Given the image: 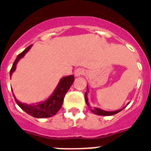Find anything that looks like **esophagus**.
<instances>
[{
  "label": "esophagus",
  "mask_w": 151,
  "mask_h": 151,
  "mask_svg": "<svg viewBox=\"0 0 151 151\" xmlns=\"http://www.w3.org/2000/svg\"><path fill=\"white\" fill-rule=\"evenodd\" d=\"M84 73H85V70L83 69V68H77L74 70V76L75 77H80V76L84 74Z\"/></svg>",
  "instance_id": "esophagus-1"
}]
</instances>
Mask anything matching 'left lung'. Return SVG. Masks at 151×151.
Returning <instances> with one entry per match:
<instances>
[{"instance_id": "left-lung-1", "label": "left lung", "mask_w": 151, "mask_h": 151, "mask_svg": "<svg viewBox=\"0 0 151 151\" xmlns=\"http://www.w3.org/2000/svg\"><path fill=\"white\" fill-rule=\"evenodd\" d=\"M87 92H88V87L87 86V91H86L85 93V101H86V104L89 107L90 110H91L93 114H97V115H102V116H111V115H114V114H116L117 113H119L120 111H121L124 108H122L121 110H118V111H104V110H101L100 108H97V107H91V106L89 105V103H88V100H87Z\"/></svg>"}]
</instances>
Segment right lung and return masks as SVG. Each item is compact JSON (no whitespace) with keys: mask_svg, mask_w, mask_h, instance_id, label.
<instances>
[{"mask_svg":"<svg viewBox=\"0 0 151 151\" xmlns=\"http://www.w3.org/2000/svg\"><path fill=\"white\" fill-rule=\"evenodd\" d=\"M30 47H31V45L27 47L24 51L17 55V58L14 62L13 66L10 70V75H12L13 72L16 69V65H17V62L21 58L24 56L25 54L30 50ZM73 81H74L73 75H69L61 78L58 85L57 86L56 89L54 90V93L50 95L49 98L45 101H43L41 103H38L37 104L31 105L23 104L15 98L14 95V97L19 107L30 116L37 117V118L50 117V116L56 114L58 111L60 109L62 104H63L64 96L70 87V86L72 85V83H73Z\"/></svg>","mask_w":151,"mask_h":151,"instance_id":"add662e5","label":"right lung"}]
</instances>
